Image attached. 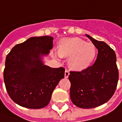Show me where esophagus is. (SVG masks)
I'll return each mask as SVG.
<instances>
[{"label":"esophagus","instance_id":"obj_1","mask_svg":"<svg viewBox=\"0 0 122 122\" xmlns=\"http://www.w3.org/2000/svg\"><path fill=\"white\" fill-rule=\"evenodd\" d=\"M69 74H70V73H69V71H65V77L66 78H67L68 77H69Z\"/></svg>","mask_w":122,"mask_h":122}]
</instances>
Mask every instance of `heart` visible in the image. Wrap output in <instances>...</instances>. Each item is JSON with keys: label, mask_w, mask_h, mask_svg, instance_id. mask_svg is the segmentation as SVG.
Segmentation results:
<instances>
[{"label": "heart", "mask_w": 122, "mask_h": 122, "mask_svg": "<svg viewBox=\"0 0 122 122\" xmlns=\"http://www.w3.org/2000/svg\"><path fill=\"white\" fill-rule=\"evenodd\" d=\"M60 57H69V67L74 71H84L90 67L97 55V48L92 42L78 38H64L59 44Z\"/></svg>", "instance_id": "obj_1"}]
</instances>
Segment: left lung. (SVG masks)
Returning a JSON list of instances; mask_svg holds the SVG:
<instances>
[{
    "instance_id": "left-lung-1",
    "label": "left lung",
    "mask_w": 122,
    "mask_h": 122,
    "mask_svg": "<svg viewBox=\"0 0 122 122\" xmlns=\"http://www.w3.org/2000/svg\"><path fill=\"white\" fill-rule=\"evenodd\" d=\"M86 35L98 50L97 59L84 71L70 72V95L78 107L92 108L103 105L112 97L119 74L114 51L104 42Z\"/></svg>"
}]
</instances>
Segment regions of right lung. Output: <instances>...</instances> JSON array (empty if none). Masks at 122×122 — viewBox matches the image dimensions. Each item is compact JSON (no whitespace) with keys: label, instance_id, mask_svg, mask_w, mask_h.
Wrapping results in <instances>:
<instances>
[{"label":"right lung","instance_id":"obj_1","mask_svg":"<svg viewBox=\"0 0 122 122\" xmlns=\"http://www.w3.org/2000/svg\"><path fill=\"white\" fill-rule=\"evenodd\" d=\"M53 40L49 36L29 38L15 46L7 55L4 84L10 98L23 107H45L65 76L63 67L51 68L42 61L53 48Z\"/></svg>","mask_w":122,"mask_h":122}]
</instances>
